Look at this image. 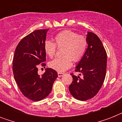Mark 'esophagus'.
Wrapping results in <instances>:
<instances>
[{
    "instance_id": "1",
    "label": "esophagus",
    "mask_w": 122,
    "mask_h": 122,
    "mask_svg": "<svg viewBox=\"0 0 122 122\" xmlns=\"http://www.w3.org/2000/svg\"><path fill=\"white\" fill-rule=\"evenodd\" d=\"M64 74H65L64 73H60V72L57 73V75H58V76H59V77H60V76H63Z\"/></svg>"
}]
</instances>
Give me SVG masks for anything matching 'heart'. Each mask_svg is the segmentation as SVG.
Wrapping results in <instances>:
<instances>
[{"instance_id":"obj_1","label":"heart","mask_w":122,"mask_h":122,"mask_svg":"<svg viewBox=\"0 0 122 122\" xmlns=\"http://www.w3.org/2000/svg\"><path fill=\"white\" fill-rule=\"evenodd\" d=\"M55 43L46 41L44 43V51L49 57L55 56L57 47L64 48L62 51L63 57H58L49 63V66L54 70L63 72L72 65L73 61L77 63L81 61L87 46V40L85 35H78L75 31L65 30L55 36Z\"/></svg>"}]
</instances>
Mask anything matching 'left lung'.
Here are the masks:
<instances>
[{
  "mask_svg": "<svg viewBox=\"0 0 122 122\" xmlns=\"http://www.w3.org/2000/svg\"><path fill=\"white\" fill-rule=\"evenodd\" d=\"M87 47L75 71L81 76L71 75L73 81L69 91L75 98L80 101L91 99L97 94L105 79L107 54L102 42L95 33L87 32Z\"/></svg>",
  "mask_w": 122,
  "mask_h": 122,
  "instance_id": "1",
  "label": "left lung"
}]
</instances>
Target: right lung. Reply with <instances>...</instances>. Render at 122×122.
Listing matches in <instances>:
<instances>
[{"label": "right lung", "instance_id": "right-lung-1", "mask_svg": "<svg viewBox=\"0 0 122 122\" xmlns=\"http://www.w3.org/2000/svg\"><path fill=\"white\" fill-rule=\"evenodd\" d=\"M48 30H37L22 39L16 47L12 61L14 77L19 89L33 101L47 96L57 77L56 71L52 68H46L42 75L38 74L39 67L46 66L44 43Z\"/></svg>", "mask_w": 122, "mask_h": 122}]
</instances>
